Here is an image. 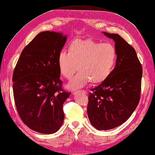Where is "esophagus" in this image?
Wrapping results in <instances>:
<instances>
[{
  "instance_id": "1",
  "label": "esophagus",
  "mask_w": 155,
  "mask_h": 155,
  "mask_svg": "<svg viewBox=\"0 0 155 155\" xmlns=\"http://www.w3.org/2000/svg\"><path fill=\"white\" fill-rule=\"evenodd\" d=\"M80 93H81V94H87V92L85 90H77L75 93H74V94H80Z\"/></svg>"
}]
</instances>
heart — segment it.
I'll list each match as a JSON object with an SVG mask.
<instances>
[{
    "label": "heart",
    "mask_w": 155,
    "mask_h": 155,
    "mask_svg": "<svg viewBox=\"0 0 155 155\" xmlns=\"http://www.w3.org/2000/svg\"><path fill=\"white\" fill-rule=\"evenodd\" d=\"M116 57V48L110 42L78 39L71 43L69 52H60L58 65L61 74L67 79L72 77L78 67L79 72L68 84L70 89L74 90L90 81H103L112 71Z\"/></svg>",
    "instance_id": "heart-1"
}]
</instances>
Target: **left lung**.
<instances>
[{
	"mask_svg": "<svg viewBox=\"0 0 155 155\" xmlns=\"http://www.w3.org/2000/svg\"><path fill=\"white\" fill-rule=\"evenodd\" d=\"M102 33L115 42L116 65L106 79L91 89L87 113L93 127L107 130L125 123L138 106L142 68L134 48L125 39L116 34Z\"/></svg>",
	"mask_w": 155,
	"mask_h": 155,
	"instance_id": "1",
	"label": "left lung"
}]
</instances>
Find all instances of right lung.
Masks as SVG:
<instances>
[{
    "label": "right lung",
    "instance_id": "1",
    "mask_svg": "<svg viewBox=\"0 0 155 155\" xmlns=\"http://www.w3.org/2000/svg\"><path fill=\"white\" fill-rule=\"evenodd\" d=\"M67 40L45 31L25 47L13 76V95L21 120L42 134L57 132L64 120L63 104L71 93L62 89L58 58Z\"/></svg>",
    "mask_w": 155,
    "mask_h": 155
}]
</instances>
